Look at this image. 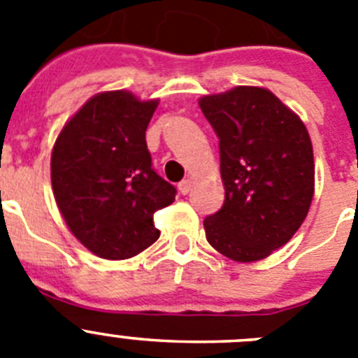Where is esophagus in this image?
Masks as SVG:
<instances>
[{
  "label": "esophagus",
  "mask_w": 358,
  "mask_h": 358,
  "mask_svg": "<svg viewBox=\"0 0 358 358\" xmlns=\"http://www.w3.org/2000/svg\"><path fill=\"white\" fill-rule=\"evenodd\" d=\"M192 188H194V181H192V179H185V181L179 182V192H181L182 195H188L189 192H192Z\"/></svg>",
  "instance_id": "34e87169"
}]
</instances>
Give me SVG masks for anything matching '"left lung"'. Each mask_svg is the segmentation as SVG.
I'll list each match as a JSON object with an SVG mask.
<instances>
[{
    "label": "left lung",
    "mask_w": 358,
    "mask_h": 358,
    "mask_svg": "<svg viewBox=\"0 0 358 358\" xmlns=\"http://www.w3.org/2000/svg\"><path fill=\"white\" fill-rule=\"evenodd\" d=\"M220 140L222 210L206 238L229 260L251 264L283 248L314 199L315 164L305 123L273 91L236 85L199 98Z\"/></svg>",
    "instance_id": "obj_1"
}]
</instances>
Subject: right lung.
I'll use <instances>...</instances> for the list:
<instances>
[{
	"instance_id": "1",
	"label": "right lung",
	"mask_w": 358,
	"mask_h": 358,
	"mask_svg": "<svg viewBox=\"0 0 358 358\" xmlns=\"http://www.w3.org/2000/svg\"><path fill=\"white\" fill-rule=\"evenodd\" d=\"M159 100L131 91L91 96L64 123L52 150V188L66 226L93 255L127 260L159 238L154 213L176 188L152 169L147 132Z\"/></svg>"
}]
</instances>
